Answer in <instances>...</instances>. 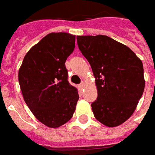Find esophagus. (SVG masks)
I'll return each instance as SVG.
<instances>
[{"label":"esophagus","mask_w":155,"mask_h":155,"mask_svg":"<svg viewBox=\"0 0 155 155\" xmlns=\"http://www.w3.org/2000/svg\"><path fill=\"white\" fill-rule=\"evenodd\" d=\"M84 86H85V84H84V82H81V83L79 85V88H80V89H81V90L83 89Z\"/></svg>","instance_id":"obj_1"}]
</instances>
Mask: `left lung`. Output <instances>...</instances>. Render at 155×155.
I'll return each mask as SVG.
<instances>
[{
    "instance_id": "8db88e82",
    "label": "left lung",
    "mask_w": 155,
    "mask_h": 155,
    "mask_svg": "<svg viewBox=\"0 0 155 155\" xmlns=\"http://www.w3.org/2000/svg\"><path fill=\"white\" fill-rule=\"evenodd\" d=\"M78 45L92 68L97 97L95 118L108 127L129 119L145 87L142 61L127 45L105 35L78 36Z\"/></svg>"
}]
</instances>
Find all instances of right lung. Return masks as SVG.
Here are the masks:
<instances>
[{
  "mask_svg": "<svg viewBox=\"0 0 155 155\" xmlns=\"http://www.w3.org/2000/svg\"><path fill=\"white\" fill-rule=\"evenodd\" d=\"M75 47V36L51 33L25 56L18 80L25 103L41 123L62 126L73 117L79 96L68 81L65 61Z\"/></svg>",
  "mask_w": 155,
  "mask_h": 155,
  "instance_id": "1",
  "label": "right lung"
}]
</instances>
